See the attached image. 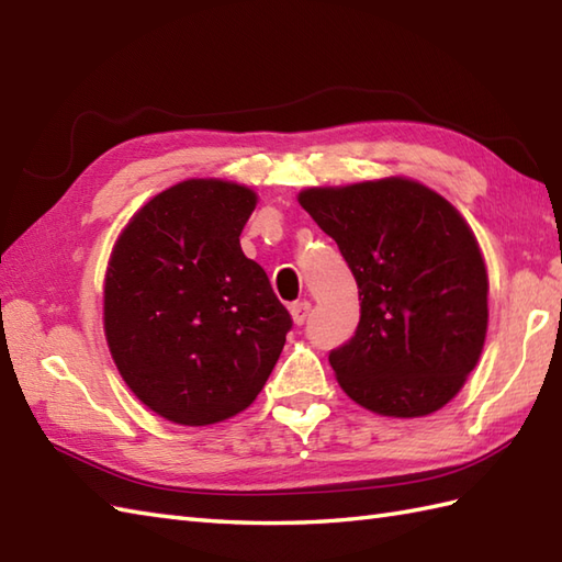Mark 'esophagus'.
<instances>
[{
	"instance_id": "34e87169",
	"label": "esophagus",
	"mask_w": 562,
	"mask_h": 562,
	"mask_svg": "<svg viewBox=\"0 0 562 562\" xmlns=\"http://www.w3.org/2000/svg\"><path fill=\"white\" fill-rule=\"evenodd\" d=\"M290 312H292L294 324H296V326H304L308 314H312V304H308V302H296V304L290 306Z\"/></svg>"
}]
</instances>
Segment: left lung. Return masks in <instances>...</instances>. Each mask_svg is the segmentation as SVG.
<instances>
[{
    "instance_id": "1",
    "label": "left lung",
    "mask_w": 562,
    "mask_h": 562,
    "mask_svg": "<svg viewBox=\"0 0 562 562\" xmlns=\"http://www.w3.org/2000/svg\"><path fill=\"white\" fill-rule=\"evenodd\" d=\"M300 202L360 288L355 336L328 355L342 391L379 415L439 411L473 372L487 330V272L469 224L408 178L308 188Z\"/></svg>"
}]
</instances>
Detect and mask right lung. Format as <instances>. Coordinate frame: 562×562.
<instances>
[{
  "label": "right lung",
  "instance_id": "obj_1",
  "mask_svg": "<svg viewBox=\"0 0 562 562\" xmlns=\"http://www.w3.org/2000/svg\"><path fill=\"white\" fill-rule=\"evenodd\" d=\"M254 207V190L193 178L151 198L113 248L105 338L125 384L171 423L212 425L248 408L292 330L238 241Z\"/></svg>",
  "mask_w": 562,
  "mask_h": 562
}]
</instances>
